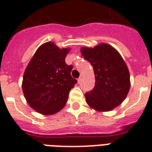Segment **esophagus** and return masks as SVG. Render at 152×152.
Wrapping results in <instances>:
<instances>
[{"mask_svg": "<svg viewBox=\"0 0 152 152\" xmlns=\"http://www.w3.org/2000/svg\"><path fill=\"white\" fill-rule=\"evenodd\" d=\"M82 79H83V76H82V75H80V77H79L78 80H77V81H78V83H80L81 81H82Z\"/></svg>", "mask_w": 152, "mask_h": 152, "instance_id": "1", "label": "esophagus"}]
</instances>
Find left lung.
Instances as JSON below:
<instances>
[{"label":"left lung","mask_w":152,"mask_h":152,"mask_svg":"<svg viewBox=\"0 0 152 152\" xmlns=\"http://www.w3.org/2000/svg\"><path fill=\"white\" fill-rule=\"evenodd\" d=\"M81 54L94 69L95 86L86 93L88 106L99 112L118 106L130 89V75L125 61L113 46L100 43L94 48L82 47Z\"/></svg>","instance_id":"obj_1"}]
</instances>
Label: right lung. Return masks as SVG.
Returning <instances> with one entry per match:
<instances>
[{
	"label": "right lung",
	"instance_id": "right-lung-1",
	"mask_svg": "<svg viewBox=\"0 0 152 152\" xmlns=\"http://www.w3.org/2000/svg\"><path fill=\"white\" fill-rule=\"evenodd\" d=\"M69 48L60 49L53 42L38 48L25 69L22 88L27 103L43 115L64 108L69 91L77 83L72 77V65L65 63Z\"/></svg>",
	"mask_w": 152,
	"mask_h": 152
}]
</instances>
